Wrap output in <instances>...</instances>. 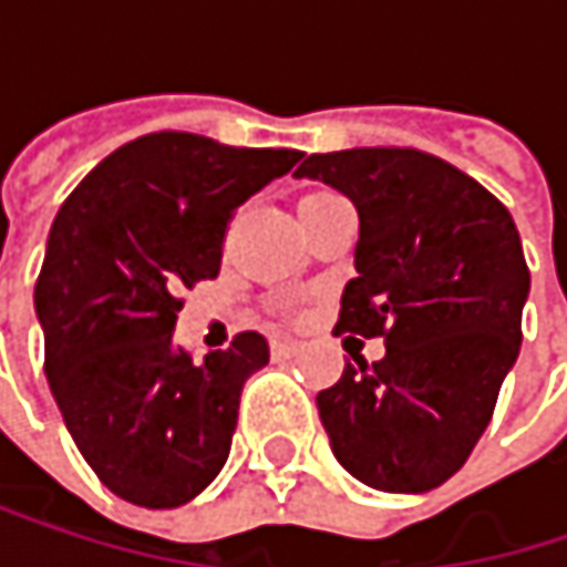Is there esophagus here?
Segmentation results:
<instances>
[{
  "mask_svg": "<svg viewBox=\"0 0 567 567\" xmlns=\"http://www.w3.org/2000/svg\"><path fill=\"white\" fill-rule=\"evenodd\" d=\"M301 351V341H295V338H276L272 341V354L276 358H291V354H298Z\"/></svg>",
  "mask_w": 567,
  "mask_h": 567,
  "instance_id": "obj_1",
  "label": "esophagus"
}]
</instances>
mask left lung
<instances>
[{"label": "left lung", "mask_w": 567, "mask_h": 567, "mask_svg": "<svg viewBox=\"0 0 567 567\" xmlns=\"http://www.w3.org/2000/svg\"><path fill=\"white\" fill-rule=\"evenodd\" d=\"M295 176L361 219L338 331L388 354L318 394L338 463L381 493H430L473 453L522 344L528 266L509 209L440 157L400 147L311 154Z\"/></svg>", "instance_id": "obj_1"}]
</instances>
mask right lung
Masks as SVG:
<instances>
[{"mask_svg": "<svg viewBox=\"0 0 567 567\" xmlns=\"http://www.w3.org/2000/svg\"><path fill=\"white\" fill-rule=\"evenodd\" d=\"M298 151L147 134L87 173L58 209L35 315L64 426L101 483L144 509L196 499L223 470L243 384L269 364L256 331L193 361L173 341L179 288L216 279L236 206Z\"/></svg>", "mask_w": 567, "mask_h": 567, "instance_id": "add662e5", "label": "right lung"}]
</instances>
